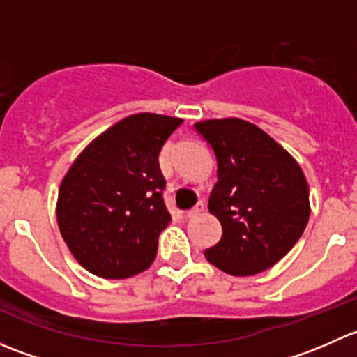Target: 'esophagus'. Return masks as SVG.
Returning a JSON list of instances; mask_svg holds the SVG:
<instances>
[{
    "instance_id": "esophagus-1",
    "label": "esophagus",
    "mask_w": 357,
    "mask_h": 357,
    "mask_svg": "<svg viewBox=\"0 0 357 357\" xmlns=\"http://www.w3.org/2000/svg\"><path fill=\"white\" fill-rule=\"evenodd\" d=\"M202 212H204V202H199L195 207L190 208V211H186V218H195V215L202 214Z\"/></svg>"
}]
</instances>
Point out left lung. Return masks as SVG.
I'll return each mask as SVG.
<instances>
[{
	"mask_svg": "<svg viewBox=\"0 0 357 357\" xmlns=\"http://www.w3.org/2000/svg\"><path fill=\"white\" fill-rule=\"evenodd\" d=\"M195 129L218 158L208 212L222 226L221 240L204 255L228 275H257L285 257L307 226L304 172L268 132L243 119H208Z\"/></svg>",
	"mask_w": 357,
	"mask_h": 357,
	"instance_id": "1",
	"label": "left lung"
}]
</instances>
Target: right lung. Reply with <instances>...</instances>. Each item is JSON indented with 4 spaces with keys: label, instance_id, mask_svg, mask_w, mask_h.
<instances>
[{
    "label": "right lung",
    "instance_id": "1",
    "mask_svg": "<svg viewBox=\"0 0 357 357\" xmlns=\"http://www.w3.org/2000/svg\"><path fill=\"white\" fill-rule=\"evenodd\" d=\"M183 119L135 114L96 136L63 176L56 200L60 233L75 261L102 278L150 268L171 221L158 153Z\"/></svg>",
    "mask_w": 357,
    "mask_h": 357
}]
</instances>
